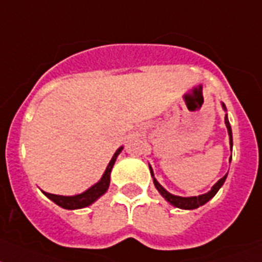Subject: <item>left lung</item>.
I'll return each instance as SVG.
<instances>
[{"mask_svg": "<svg viewBox=\"0 0 262 262\" xmlns=\"http://www.w3.org/2000/svg\"><path fill=\"white\" fill-rule=\"evenodd\" d=\"M222 108H224V111L226 112V107H225L224 103H222ZM225 124H226V128H228L229 143H230V150H232L233 135H232V127H230V123H229V119H228V114H225ZM229 161H232V157H230ZM150 172H151V177H152V181H154L155 187H157L158 191L161 193V195L163 196V198H165L170 205H172V206L175 207H179V209H183V210H193V209H196V207L202 206V205H205L206 202H209V201H210L211 198L218 193V190L221 189L222 185H224L225 181H226V177H228V174H225L224 177H222V178L220 179V181H218V182L215 183V185L209 190V191H207V193L201 194V195H195V196H181V195H174V194L168 193L167 190H166L161 183L158 182L157 179H155L154 171H152V167H151V166H150Z\"/></svg>", "mask_w": 262, "mask_h": 262, "instance_id": "left-lung-1", "label": "left lung"}]
</instances>
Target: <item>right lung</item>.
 <instances>
[{"mask_svg":"<svg viewBox=\"0 0 262 262\" xmlns=\"http://www.w3.org/2000/svg\"><path fill=\"white\" fill-rule=\"evenodd\" d=\"M123 146L119 147L116 152L114 154L112 159L108 163L107 168H105L104 174L100 178V181L97 183H95L94 186H91L90 189L83 191L81 194H76V195H56V194H51V193H42L45 195L48 196L49 200L53 201L56 205H58L62 209H67V210H76V209H83V207H87L90 205H92L95 201H97L100 198L103 194L105 193L110 187V181H111V171L112 167L115 165L116 158L118 155L122 152Z\"/></svg>","mask_w":262,"mask_h":262,"instance_id":"right-lung-1","label":"right lung"}]
</instances>
